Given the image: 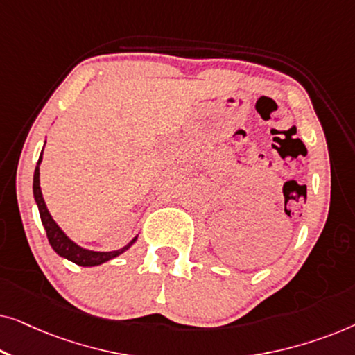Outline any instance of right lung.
Returning a JSON list of instances; mask_svg holds the SVG:
<instances>
[{"label": "right lung", "mask_w": 355, "mask_h": 355, "mask_svg": "<svg viewBox=\"0 0 355 355\" xmlns=\"http://www.w3.org/2000/svg\"><path fill=\"white\" fill-rule=\"evenodd\" d=\"M45 148V147H43ZM42 155L43 150L40 153V158H38V163L35 166V173H33V198H35V203L38 207V213H40V220L42 225L46 231V237L48 242H50L51 249L56 252L58 255L62 257V259L72 261V263L79 265V266H96L105 263V261L113 260L116 257L124 254L125 250L129 249L130 245L137 241L139 236H135L129 244H125L124 247H121L118 250H111V252H96V250H90V249H84L79 244H76L74 241L71 239L69 236L66 234L64 231L58 226V223L53 220V216L48 211L45 198L42 196V189H40V163H42Z\"/></svg>", "instance_id": "right-lung-1"}]
</instances>
